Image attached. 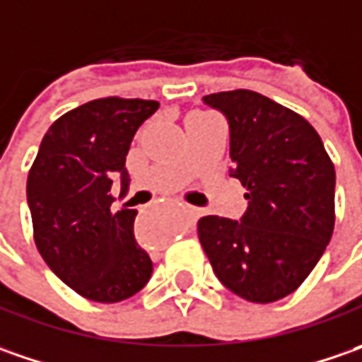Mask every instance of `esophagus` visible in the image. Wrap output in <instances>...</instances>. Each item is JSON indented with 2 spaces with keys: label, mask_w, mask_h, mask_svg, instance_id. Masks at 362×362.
Segmentation results:
<instances>
[{
  "label": "esophagus",
  "mask_w": 362,
  "mask_h": 362,
  "mask_svg": "<svg viewBox=\"0 0 362 362\" xmlns=\"http://www.w3.org/2000/svg\"><path fill=\"white\" fill-rule=\"evenodd\" d=\"M188 212H190L192 216H196V214H198V212H196V208H192V206H188Z\"/></svg>",
  "instance_id": "obj_1"
}]
</instances>
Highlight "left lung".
Listing matches in <instances>:
<instances>
[{
    "instance_id": "1",
    "label": "left lung",
    "mask_w": 362,
    "mask_h": 362,
    "mask_svg": "<svg viewBox=\"0 0 362 362\" xmlns=\"http://www.w3.org/2000/svg\"><path fill=\"white\" fill-rule=\"evenodd\" d=\"M230 128V176L246 188L240 220L204 216L198 238L218 281L250 303L294 293L334 228V166L303 116L250 90L202 98Z\"/></svg>"
}]
</instances>
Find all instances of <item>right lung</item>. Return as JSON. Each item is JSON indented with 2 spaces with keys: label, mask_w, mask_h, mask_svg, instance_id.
I'll use <instances>...</instances> for the list:
<instances>
[{
  "label": "right lung",
  "mask_w": 362,
  "mask_h": 362,
  "mask_svg": "<svg viewBox=\"0 0 362 362\" xmlns=\"http://www.w3.org/2000/svg\"><path fill=\"white\" fill-rule=\"evenodd\" d=\"M160 104L102 98L57 118L45 132L28 176L33 240L59 281L95 303L142 291L152 260L134 238L136 210L114 212L112 184L128 192L132 138Z\"/></svg>",
  "instance_id": "1"
}]
</instances>
